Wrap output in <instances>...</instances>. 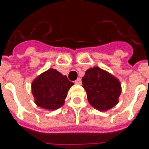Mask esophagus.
I'll return each mask as SVG.
<instances>
[{"label": "esophagus", "mask_w": 149, "mask_h": 149, "mask_svg": "<svg viewBox=\"0 0 149 149\" xmlns=\"http://www.w3.org/2000/svg\"><path fill=\"white\" fill-rule=\"evenodd\" d=\"M81 83H82V81H81V78H77V80H76L75 81H74V84H80L81 85Z\"/></svg>", "instance_id": "obj_1"}]
</instances>
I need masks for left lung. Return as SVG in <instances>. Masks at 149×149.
Instances as JSON below:
<instances>
[{
	"label": "left lung",
	"mask_w": 149,
	"mask_h": 149,
	"mask_svg": "<svg viewBox=\"0 0 149 149\" xmlns=\"http://www.w3.org/2000/svg\"><path fill=\"white\" fill-rule=\"evenodd\" d=\"M88 101L100 111L110 110L117 104L122 92L119 80L99 67L89 68L82 78Z\"/></svg>",
	"instance_id": "8db88e82"
}]
</instances>
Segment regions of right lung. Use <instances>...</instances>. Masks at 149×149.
Segmentation results:
<instances>
[{"label":"right lung","mask_w":149,"mask_h":149,"mask_svg":"<svg viewBox=\"0 0 149 149\" xmlns=\"http://www.w3.org/2000/svg\"><path fill=\"white\" fill-rule=\"evenodd\" d=\"M74 85L65 75L50 68L38 76L32 83V93L38 107L54 110L64 104L67 93Z\"/></svg>","instance_id":"obj_1"}]
</instances>
